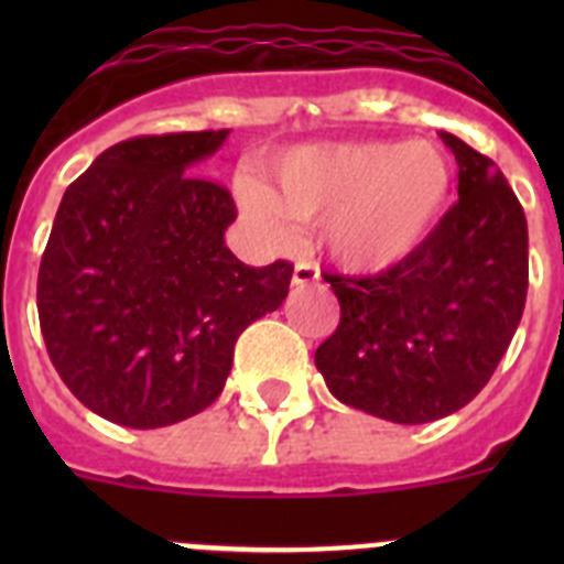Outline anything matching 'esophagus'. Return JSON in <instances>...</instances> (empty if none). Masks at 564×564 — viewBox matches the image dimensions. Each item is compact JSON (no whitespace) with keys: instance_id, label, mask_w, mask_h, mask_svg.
<instances>
[{"instance_id":"obj_1","label":"esophagus","mask_w":564,"mask_h":564,"mask_svg":"<svg viewBox=\"0 0 564 564\" xmlns=\"http://www.w3.org/2000/svg\"><path fill=\"white\" fill-rule=\"evenodd\" d=\"M316 282H318L316 265H311V262H296V265H293V285L307 288V285H316Z\"/></svg>"}]
</instances>
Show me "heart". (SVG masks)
<instances>
[{
	"instance_id": "b5f03b06",
	"label": "heart",
	"mask_w": 564,
	"mask_h": 564,
	"mask_svg": "<svg viewBox=\"0 0 564 564\" xmlns=\"http://www.w3.org/2000/svg\"><path fill=\"white\" fill-rule=\"evenodd\" d=\"M271 188L239 177V206L271 242L293 223L318 226L322 248L350 273H383L421 251L455 197V163L432 141L305 143L268 163Z\"/></svg>"
}]
</instances>
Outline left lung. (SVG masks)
Listing matches in <instances>:
<instances>
[{"mask_svg":"<svg viewBox=\"0 0 564 564\" xmlns=\"http://www.w3.org/2000/svg\"><path fill=\"white\" fill-rule=\"evenodd\" d=\"M455 152L457 197L435 237L376 276L325 273L341 305L316 370L341 403L392 423L463 410L495 376L528 293V223L506 174L441 132Z\"/></svg>","mask_w":564,"mask_h":564,"instance_id":"1","label":"left lung"}]
</instances>
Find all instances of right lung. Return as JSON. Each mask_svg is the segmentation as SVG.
<instances>
[{"label":"right lung","mask_w":564,"mask_h":564,"mask_svg":"<svg viewBox=\"0 0 564 564\" xmlns=\"http://www.w3.org/2000/svg\"><path fill=\"white\" fill-rule=\"evenodd\" d=\"M228 132L115 143L64 192L39 322L62 381L107 421L158 430L212 406L239 333L285 302L291 262H239L231 194L192 177Z\"/></svg>","instance_id":"right-lung-1"}]
</instances>
